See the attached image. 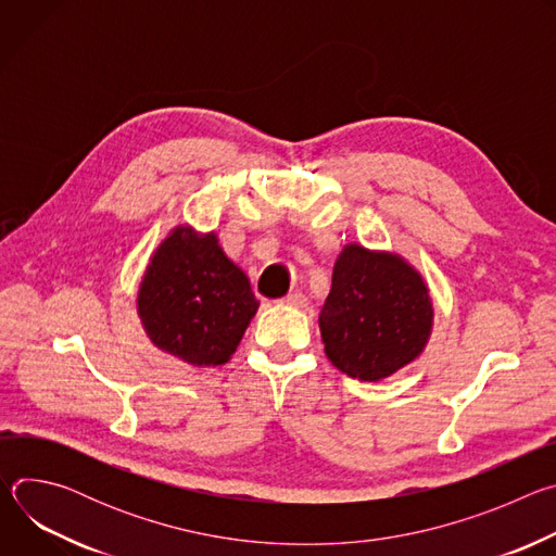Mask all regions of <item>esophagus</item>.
I'll use <instances>...</instances> for the list:
<instances>
[{
    "label": "esophagus",
    "mask_w": 556,
    "mask_h": 556,
    "mask_svg": "<svg viewBox=\"0 0 556 556\" xmlns=\"http://www.w3.org/2000/svg\"><path fill=\"white\" fill-rule=\"evenodd\" d=\"M281 305H290V307H305L307 305V296L305 294H301V292H292V294H288V296H283L281 301H279Z\"/></svg>",
    "instance_id": "1"
}]
</instances>
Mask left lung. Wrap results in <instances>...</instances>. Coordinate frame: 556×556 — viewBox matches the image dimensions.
Wrapping results in <instances>:
<instances>
[{
	"mask_svg": "<svg viewBox=\"0 0 556 556\" xmlns=\"http://www.w3.org/2000/svg\"><path fill=\"white\" fill-rule=\"evenodd\" d=\"M433 316L420 270L399 253L350 242L334 262L319 330L337 369L361 382H378L425 352Z\"/></svg>",
	"mask_w": 556,
	"mask_h": 556,
	"instance_id": "left-lung-1",
	"label": "left lung"
}]
</instances>
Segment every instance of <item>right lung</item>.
<instances>
[{
	"label": "right lung",
	"instance_id": "add662e5",
	"mask_svg": "<svg viewBox=\"0 0 556 556\" xmlns=\"http://www.w3.org/2000/svg\"><path fill=\"white\" fill-rule=\"evenodd\" d=\"M260 301L215 230L178 224L151 253L136 290L147 339L193 367H217L240 345Z\"/></svg>",
	"mask_w": 556,
	"mask_h": 556
}]
</instances>
